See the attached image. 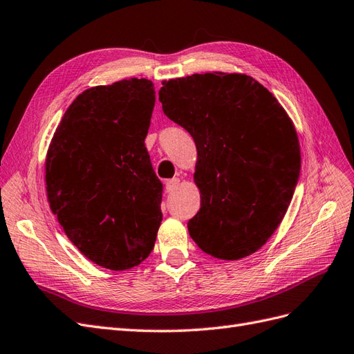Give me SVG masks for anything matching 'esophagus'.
<instances>
[{
  "instance_id": "34e87169",
  "label": "esophagus",
  "mask_w": 354,
  "mask_h": 354,
  "mask_svg": "<svg viewBox=\"0 0 354 354\" xmlns=\"http://www.w3.org/2000/svg\"><path fill=\"white\" fill-rule=\"evenodd\" d=\"M178 183H180V180H178L177 177L167 180V183H165V189H167L168 194H171V192H174V190L178 187Z\"/></svg>"
}]
</instances>
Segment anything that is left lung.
<instances>
[{"label": "left lung", "instance_id": "1", "mask_svg": "<svg viewBox=\"0 0 354 354\" xmlns=\"http://www.w3.org/2000/svg\"><path fill=\"white\" fill-rule=\"evenodd\" d=\"M159 102L198 149L201 208L187 223L190 238L221 260L260 250L281 224L301 168L281 103L248 75L223 72L164 81Z\"/></svg>", "mask_w": 354, "mask_h": 354}]
</instances>
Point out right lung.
I'll use <instances>...</instances> for the list:
<instances>
[{
	"instance_id": "right-lung-1",
	"label": "right lung",
	"mask_w": 354,
	"mask_h": 354,
	"mask_svg": "<svg viewBox=\"0 0 354 354\" xmlns=\"http://www.w3.org/2000/svg\"><path fill=\"white\" fill-rule=\"evenodd\" d=\"M153 106V84L145 78L85 90L47 152L53 214L71 242L109 270L147 259L162 221L164 187L145 146Z\"/></svg>"
}]
</instances>
